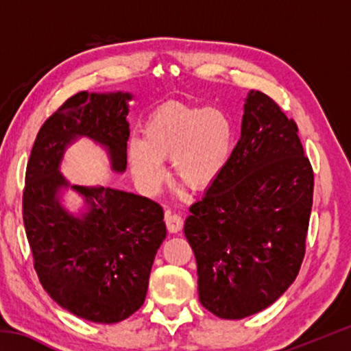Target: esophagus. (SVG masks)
<instances>
[{
    "label": "esophagus",
    "instance_id": "1",
    "mask_svg": "<svg viewBox=\"0 0 351 351\" xmlns=\"http://www.w3.org/2000/svg\"><path fill=\"white\" fill-rule=\"evenodd\" d=\"M165 224H167V229L169 232L171 234H176L180 232V230L182 229V218L178 215V213H173L171 210H167L165 212Z\"/></svg>",
    "mask_w": 351,
    "mask_h": 351
}]
</instances>
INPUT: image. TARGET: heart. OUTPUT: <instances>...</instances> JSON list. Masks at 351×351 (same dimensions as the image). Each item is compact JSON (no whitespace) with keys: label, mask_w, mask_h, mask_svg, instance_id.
Segmentation results:
<instances>
[{"label":"heart","mask_w":351,"mask_h":351,"mask_svg":"<svg viewBox=\"0 0 351 351\" xmlns=\"http://www.w3.org/2000/svg\"><path fill=\"white\" fill-rule=\"evenodd\" d=\"M234 150V127L215 106L164 105L148 116L142 141L128 142L130 170L142 190L154 193L162 186L169 159L178 181L206 189L223 173Z\"/></svg>","instance_id":"1"}]
</instances>
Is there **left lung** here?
<instances>
[{"mask_svg": "<svg viewBox=\"0 0 351 351\" xmlns=\"http://www.w3.org/2000/svg\"><path fill=\"white\" fill-rule=\"evenodd\" d=\"M313 187L294 119L251 91L229 164L184 224L206 310L243 319L289 288L305 257Z\"/></svg>", "mask_w": 351, "mask_h": 351, "instance_id": "obj_1", "label": "left lung"}]
</instances>
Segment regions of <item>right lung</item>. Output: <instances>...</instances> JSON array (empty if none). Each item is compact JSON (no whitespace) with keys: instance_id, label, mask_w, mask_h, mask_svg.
I'll return each instance as SVG.
<instances>
[{"instance_id":"right-lung-1","label":"right lung","mask_w":351,"mask_h":351,"mask_svg":"<svg viewBox=\"0 0 351 351\" xmlns=\"http://www.w3.org/2000/svg\"><path fill=\"white\" fill-rule=\"evenodd\" d=\"M127 93L80 91L46 119L34 142L23 192V221L41 287L82 319L116 324L145 300L152 265L167 229L154 201L110 187L71 186L90 209L75 218L58 203L69 184L58 171L64 148L86 136L127 169Z\"/></svg>"}]
</instances>
